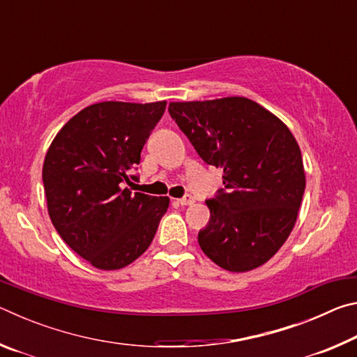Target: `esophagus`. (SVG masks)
I'll use <instances>...</instances> for the list:
<instances>
[{"mask_svg": "<svg viewBox=\"0 0 357 357\" xmlns=\"http://www.w3.org/2000/svg\"><path fill=\"white\" fill-rule=\"evenodd\" d=\"M193 202H195V198H193L192 195H184L183 198H179L178 203L181 204V206H187V204H193Z\"/></svg>", "mask_w": 357, "mask_h": 357, "instance_id": "34e87169", "label": "esophagus"}]
</instances>
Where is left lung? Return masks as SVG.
I'll return each instance as SVG.
<instances>
[{
	"instance_id": "1",
	"label": "left lung",
	"mask_w": 357,
	"mask_h": 357,
	"mask_svg": "<svg viewBox=\"0 0 357 357\" xmlns=\"http://www.w3.org/2000/svg\"><path fill=\"white\" fill-rule=\"evenodd\" d=\"M168 113L198 155L223 170L225 187L206 200L202 250L231 273L264 264L298 219L305 190L298 142L275 114L245 98L172 102Z\"/></svg>"
}]
</instances>
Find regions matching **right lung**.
Returning <instances> with one entry per match:
<instances>
[{"label": "right lung", "instance_id": "right-lung-1", "mask_svg": "<svg viewBox=\"0 0 357 357\" xmlns=\"http://www.w3.org/2000/svg\"><path fill=\"white\" fill-rule=\"evenodd\" d=\"M167 102H100L78 112L52 142L42 168L48 215L59 236L94 268L113 271L153 243L168 197L135 190L130 170Z\"/></svg>", "mask_w": 357, "mask_h": 357}]
</instances>
